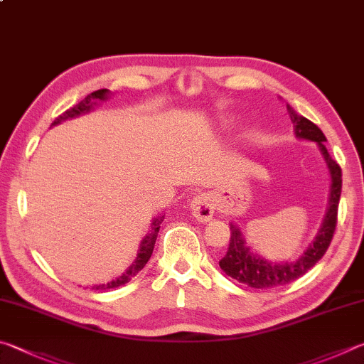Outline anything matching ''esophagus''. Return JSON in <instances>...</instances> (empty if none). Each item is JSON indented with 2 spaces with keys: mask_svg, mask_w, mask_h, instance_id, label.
<instances>
[{
  "mask_svg": "<svg viewBox=\"0 0 364 364\" xmlns=\"http://www.w3.org/2000/svg\"><path fill=\"white\" fill-rule=\"evenodd\" d=\"M190 209H192V214L196 220L208 222L214 215V200L211 198V195L200 193L190 203Z\"/></svg>",
  "mask_w": 364,
  "mask_h": 364,
  "instance_id": "1",
  "label": "esophagus"
}]
</instances>
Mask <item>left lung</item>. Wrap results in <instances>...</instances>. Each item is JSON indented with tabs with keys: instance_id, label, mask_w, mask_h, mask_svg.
Returning <instances> with one entry per match:
<instances>
[{
	"instance_id": "left-lung-1",
	"label": "left lung",
	"mask_w": 364,
	"mask_h": 364,
	"mask_svg": "<svg viewBox=\"0 0 364 364\" xmlns=\"http://www.w3.org/2000/svg\"><path fill=\"white\" fill-rule=\"evenodd\" d=\"M288 113L291 121L294 123L296 136L299 139L311 140L316 142L326 159L328 168L333 178V186H331V196H329V208L324 218L323 225L318 232L316 238L307 251L304 252L302 257H299L296 262H283V264H272L259 256H254L250 251V247L245 246V240L241 237L238 227L230 224V245L224 257L219 260L220 269L224 270L228 277H232L237 282L247 284L254 289H270L277 286H283L296 282L297 278L304 277L318 260H320L324 252L333 241L336 225H337V209H339V200L342 192V169L326 149V137L321 132L320 127L311 123L310 119L297 114L288 105Z\"/></svg>"
}]
</instances>
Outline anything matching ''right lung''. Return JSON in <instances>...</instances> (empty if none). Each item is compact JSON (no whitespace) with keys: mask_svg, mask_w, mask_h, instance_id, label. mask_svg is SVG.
I'll list each match as a JSON object with an SVG mask.
<instances>
[{"mask_svg":"<svg viewBox=\"0 0 364 364\" xmlns=\"http://www.w3.org/2000/svg\"><path fill=\"white\" fill-rule=\"evenodd\" d=\"M108 94V89H99V91H94L89 95H86L85 99H82L80 104H76L75 107L68 108L67 112H63L60 117H57L55 121L50 126L54 124H59L60 121H65L68 118H75L78 117L81 113H86L89 110H92V107L95 105V100H104ZM164 219V215H158L151 220V230L146 233V237L142 240V243H140V250L136 260H134L132 265L127 269L123 275L118 277L117 279H113V282L107 283V284H95L92 286L94 291H105V289H112V288H118V286H123L126 283L131 282V278H134L137 275V273L144 269L145 264L149 262V259L151 257V252H153V247H155V241L158 237V232H159V225H161V222Z\"/></svg>","mask_w":364,"mask_h":364,"instance_id":"obj_1","label":"right lung"}]
</instances>
